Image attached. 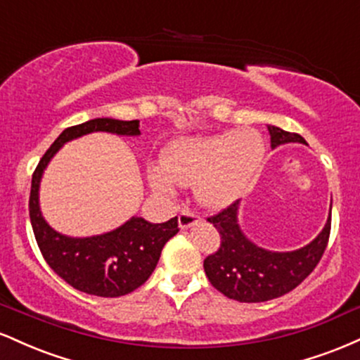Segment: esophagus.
I'll list each match as a JSON object with an SVG mask.
<instances>
[{
    "instance_id": "1",
    "label": "esophagus",
    "mask_w": 360,
    "mask_h": 360,
    "mask_svg": "<svg viewBox=\"0 0 360 360\" xmlns=\"http://www.w3.org/2000/svg\"><path fill=\"white\" fill-rule=\"evenodd\" d=\"M200 220H201L200 214L194 213V212H189V210H184V212L179 214V229H183V230L191 229V226L196 225Z\"/></svg>"
}]
</instances>
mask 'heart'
<instances>
[{
    "label": "heart",
    "instance_id": "1",
    "mask_svg": "<svg viewBox=\"0 0 360 360\" xmlns=\"http://www.w3.org/2000/svg\"><path fill=\"white\" fill-rule=\"evenodd\" d=\"M264 155V140L252 130L184 137L166 148L148 183L167 198L176 196V184L196 186L201 203L223 208L247 191Z\"/></svg>",
    "mask_w": 360,
    "mask_h": 360
}]
</instances>
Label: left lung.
<instances>
[{
    "instance_id": "1",
    "label": "left lung",
    "mask_w": 360,
    "mask_h": 360,
    "mask_svg": "<svg viewBox=\"0 0 360 360\" xmlns=\"http://www.w3.org/2000/svg\"><path fill=\"white\" fill-rule=\"evenodd\" d=\"M271 148L286 143H307L298 134L267 125ZM240 201L208 218L220 232V250L205 259V272L213 288L240 303L269 301L295 289L316 267L330 235L332 205L321 232L307 245L295 250H269L252 242L238 223Z\"/></svg>"
}]
</instances>
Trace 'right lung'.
Instances as JSON below:
<instances>
[{"mask_svg": "<svg viewBox=\"0 0 360 360\" xmlns=\"http://www.w3.org/2000/svg\"><path fill=\"white\" fill-rule=\"evenodd\" d=\"M94 131L139 137L140 122L94 118L65 128L35 169L28 208L37 243L53 272L77 291L101 298H118L142 286L150 278L162 247L179 229L177 217L164 223H150L142 217H131L117 229L91 237H71L49 225L40 210V183L45 169L65 143Z\"/></svg>", "mask_w": 360, "mask_h": 360, "instance_id": "obj_1", "label": "right lung"}]
</instances>
